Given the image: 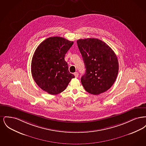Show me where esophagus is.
Returning <instances> with one entry per match:
<instances>
[{"mask_svg": "<svg viewBox=\"0 0 146 146\" xmlns=\"http://www.w3.org/2000/svg\"><path fill=\"white\" fill-rule=\"evenodd\" d=\"M74 76H76V78H78V72H75L74 73Z\"/></svg>", "mask_w": 146, "mask_h": 146, "instance_id": "34e87169", "label": "esophagus"}]
</instances>
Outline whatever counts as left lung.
<instances>
[{
    "label": "left lung",
    "instance_id": "obj_1",
    "mask_svg": "<svg viewBox=\"0 0 146 146\" xmlns=\"http://www.w3.org/2000/svg\"><path fill=\"white\" fill-rule=\"evenodd\" d=\"M77 44L86 68L81 78L85 90L91 94L98 95L110 89L119 70L118 58L113 50L95 38L79 39Z\"/></svg>",
    "mask_w": 146,
    "mask_h": 146
}]
</instances>
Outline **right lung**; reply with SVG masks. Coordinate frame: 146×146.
<instances>
[{
	"label": "right lung",
	"mask_w": 146,
	"mask_h": 146,
	"mask_svg": "<svg viewBox=\"0 0 146 146\" xmlns=\"http://www.w3.org/2000/svg\"><path fill=\"white\" fill-rule=\"evenodd\" d=\"M73 42L62 37H50L35 50L31 63V72L36 84L42 90L57 95L66 89L72 78L64 56Z\"/></svg>",
	"instance_id": "add662e5"
}]
</instances>
